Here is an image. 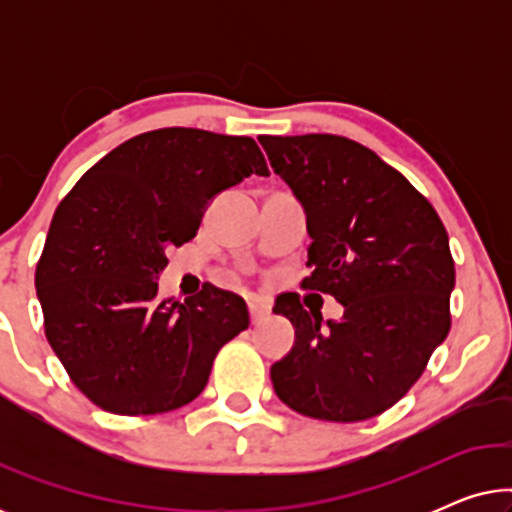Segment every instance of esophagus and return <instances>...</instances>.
<instances>
[{
    "label": "esophagus",
    "instance_id": "esophagus-1",
    "mask_svg": "<svg viewBox=\"0 0 512 512\" xmlns=\"http://www.w3.org/2000/svg\"><path fill=\"white\" fill-rule=\"evenodd\" d=\"M247 305H249V317H251V324H258V321H261L263 317H268V314H270L268 305H265L263 300H258V298H249V300H247Z\"/></svg>",
    "mask_w": 512,
    "mask_h": 512
}]
</instances>
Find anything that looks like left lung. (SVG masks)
<instances>
[{
	"label": "left lung",
	"mask_w": 512,
	"mask_h": 512,
	"mask_svg": "<svg viewBox=\"0 0 512 512\" xmlns=\"http://www.w3.org/2000/svg\"><path fill=\"white\" fill-rule=\"evenodd\" d=\"M258 142L307 219L305 289L331 293L342 319L298 298L275 312L296 342L270 377L279 401L305 417L361 422L401 401L450 333L454 261L431 202L375 151L338 135Z\"/></svg>",
	"instance_id": "left-lung-1"
}]
</instances>
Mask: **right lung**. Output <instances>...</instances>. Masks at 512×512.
Segmentation results:
<instances>
[{
  "label": "right lung",
  "mask_w": 512,
  "mask_h": 512,
  "mask_svg": "<svg viewBox=\"0 0 512 512\" xmlns=\"http://www.w3.org/2000/svg\"><path fill=\"white\" fill-rule=\"evenodd\" d=\"M268 165L251 137L163 128L116 146L55 209L37 265L46 338L72 382L114 415H158L205 389L247 303L207 284L158 298L167 249L198 233L214 195Z\"/></svg>",
  "instance_id": "add662e5"
}]
</instances>
